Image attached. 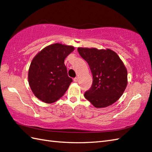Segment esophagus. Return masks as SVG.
Segmentation results:
<instances>
[{
	"label": "esophagus",
	"instance_id": "1",
	"mask_svg": "<svg viewBox=\"0 0 152 152\" xmlns=\"http://www.w3.org/2000/svg\"><path fill=\"white\" fill-rule=\"evenodd\" d=\"M74 81L75 82H78V77H76V78H74Z\"/></svg>",
	"mask_w": 152,
	"mask_h": 152
}]
</instances>
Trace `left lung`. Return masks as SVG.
<instances>
[{
  "label": "left lung",
  "mask_w": 152,
  "mask_h": 152,
  "mask_svg": "<svg viewBox=\"0 0 152 152\" xmlns=\"http://www.w3.org/2000/svg\"><path fill=\"white\" fill-rule=\"evenodd\" d=\"M78 51L88 63L93 76L92 86L85 98L96 108L114 104L127 85V71L118 54L111 50L78 48Z\"/></svg>",
  "instance_id": "left-lung-1"
}]
</instances>
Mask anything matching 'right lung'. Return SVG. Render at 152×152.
Returning a JSON list of instances; mask_svg holds the SVG:
<instances>
[{"label": "right lung", "instance_id": "add662e5", "mask_svg": "<svg viewBox=\"0 0 152 152\" xmlns=\"http://www.w3.org/2000/svg\"><path fill=\"white\" fill-rule=\"evenodd\" d=\"M74 50L73 46L57 43L44 48L34 57L28 80L38 99L53 103L65 93L72 79L68 76L64 61Z\"/></svg>", "mask_w": 152, "mask_h": 152}]
</instances>
